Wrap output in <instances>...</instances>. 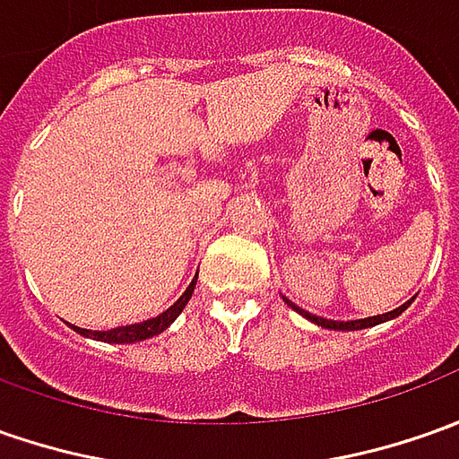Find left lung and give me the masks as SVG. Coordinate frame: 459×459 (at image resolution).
Listing matches in <instances>:
<instances>
[{
    "label": "left lung",
    "instance_id": "obj_1",
    "mask_svg": "<svg viewBox=\"0 0 459 459\" xmlns=\"http://www.w3.org/2000/svg\"><path fill=\"white\" fill-rule=\"evenodd\" d=\"M284 302H287V305H290L292 309H297L299 315H305V317H307V320H312L315 325H320V327H330V330H363V327H373V325L386 323V320H391V317H399L403 309L411 305V299H409V302H403L402 307L391 309V312H386V315H376V317H366V320H351V323H335V320H325V317H317V315H312V312H305L302 307L292 305L287 297H284Z\"/></svg>",
    "mask_w": 459,
    "mask_h": 459
}]
</instances>
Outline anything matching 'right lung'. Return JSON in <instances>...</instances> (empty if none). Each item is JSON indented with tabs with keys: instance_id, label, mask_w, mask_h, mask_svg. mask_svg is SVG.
I'll use <instances>...</instances> for the list:
<instances>
[{
	"instance_id": "add662e5",
	"label": "right lung",
	"mask_w": 459,
	"mask_h": 459,
	"mask_svg": "<svg viewBox=\"0 0 459 459\" xmlns=\"http://www.w3.org/2000/svg\"><path fill=\"white\" fill-rule=\"evenodd\" d=\"M195 281L198 277L190 281V287L185 290L180 299L172 305L169 309H165L162 315H157V317H152V320H144V323H136V325H126V327H114V330H81V327H75V333H81V335H86V338H96V340H103V342H136V340H147L152 335H160L162 330H167L169 325L175 323V317L180 315L182 307L190 302V297L195 292Z\"/></svg>"
}]
</instances>
